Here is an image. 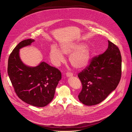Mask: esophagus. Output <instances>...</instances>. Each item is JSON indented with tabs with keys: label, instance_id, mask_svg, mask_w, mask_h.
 <instances>
[{
	"label": "esophagus",
	"instance_id": "34e87169",
	"mask_svg": "<svg viewBox=\"0 0 132 132\" xmlns=\"http://www.w3.org/2000/svg\"><path fill=\"white\" fill-rule=\"evenodd\" d=\"M66 75L67 77H71L73 76V73L71 72H67L66 73Z\"/></svg>",
	"mask_w": 132,
	"mask_h": 132
}]
</instances>
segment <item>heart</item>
<instances>
[{"label":"heart","mask_w":132,"mask_h":132,"mask_svg":"<svg viewBox=\"0 0 132 132\" xmlns=\"http://www.w3.org/2000/svg\"><path fill=\"white\" fill-rule=\"evenodd\" d=\"M61 48L65 54L71 53L69 56V61L74 68L81 69L88 65L91 57V51L88 45L71 42L62 45ZM61 52L55 46L51 47L50 58L55 66L59 65L64 61V57Z\"/></svg>","instance_id":"1"}]
</instances>
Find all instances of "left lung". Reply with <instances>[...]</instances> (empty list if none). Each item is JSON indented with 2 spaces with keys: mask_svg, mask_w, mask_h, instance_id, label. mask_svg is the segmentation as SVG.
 <instances>
[{
  "mask_svg": "<svg viewBox=\"0 0 132 132\" xmlns=\"http://www.w3.org/2000/svg\"><path fill=\"white\" fill-rule=\"evenodd\" d=\"M108 48L96 56L89 65L78 74L82 84L78 95L87 105H96L103 101L119 84L122 74V57L118 47L108 40Z\"/></svg>",
  "mask_w": 132,
  "mask_h": 132,
  "instance_id": "1",
  "label": "left lung"
}]
</instances>
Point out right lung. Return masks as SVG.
<instances>
[{
    "label": "right lung",
    "instance_id": "1",
    "mask_svg": "<svg viewBox=\"0 0 132 132\" xmlns=\"http://www.w3.org/2000/svg\"><path fill=\"white\" fill-rule=\"evenodd\" d=\"M34 41L33 39L25 40L15 47L9 57L8 74L19 98L29 104L43 107L53 100L62 74L57 68L44 62L34 67L23 63L19 50Z\"/></svg>",
    "mask_w": 132,
    "mask_h": 132
}]
</instances>
